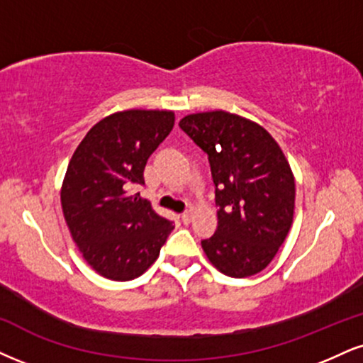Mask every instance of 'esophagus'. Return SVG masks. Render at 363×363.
Returning a JSON list of instances; mask_svg holds the SVG:
<instances>
[{
  "label": "esophagus",
  "mask_w": 363,
  "mask_h": 363,
  "mask_svg": "<svg viewBox=\"0 0 363 363\" xmlns=\"http://www.w3.org/2000/svg\"><path fill=\"white\" fill-rule=\"evenodd\" d=\"M180 218H182L183 223H189L191 220V210H185V212H183L180 216Z\"/></svg>",
  "instance_id": "esophagus-1"
}]
</instances>
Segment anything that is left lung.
<instances>
[{
	"mask_svg": "<svg viewBox=\"0 0 363 363\" xmlns=\"http://www.w3.org/2000/svg\"><path fill=\"white\" fill-rule=\"evenodd\" d=\"M180 128L208 156L218 225L202 240L230 277L261 272L284 242L294 213V177L266 129L225 111L185 116Z\"/></svg>",
	"mask_w": 363,
	"mask_h": 363,
	"instance_id": "obj_1",
	"label": "left lung"
}]
</instances>
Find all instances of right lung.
<instances>
[{
    "instance_id": "obj_1",
    "label": "right lung",
    "mask_w": 363,
    "mask_h": 363,
    "mask_svg": "<svg viewBox=\"0 0 363 363\" xmlns=\"http://www.w3.org/2000/svg\"><path fill=\"white\" fill-rule=\"evenodd\" d=\"M172 111L131 109L86 134L67 168L62 208L74 242L101 276L129 281L160 256L173 222L140 191L146 161L172 133Z\"/></svg>"
}]
</instances>
